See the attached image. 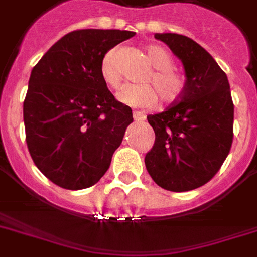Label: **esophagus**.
Wrapping results in <instances>:
<instances>
[{"label":"esophagus","mask_w":257,"mask_h":257,"mask_svg":"<svg viewBox=\"0 0 257 257\" xmlns=\"http://www.w3.org/2000/svg\"><path fill=\"white\" fill-rule=\"evenodd\" d=\"M133 118H135V121H144L145 120V114L144 113L141 112H133Z\"/></svg>","instance_id":"esophagus-1"}]
</instances>
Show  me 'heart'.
Segmentation results:
<instances>
[{"mask_svg":"<svg viewBox=\"0 0 257 257\" xmlns=\"http://www.w3.org/2000/svg\"><path fill=\"white\" fill-rule=\"evenodd\" d=\"M149 62L155 68L145 78L147 84H128L121 88L117 97L121 102L139 109H151L156 106L159 94L163 102L173 104L181 98L187 88V78L173 69V58L167 49L160 45H148L145 48ZM117 49L112 48L104 54L100 64V76L110 88H118L121 74L116 61ZM155 86L153 88L152 85ZM159 93H157V92Z\"/></svg>","mask_w":257,"mask_h":257,"instance_id":"1","label":"heart"}]
</instances>
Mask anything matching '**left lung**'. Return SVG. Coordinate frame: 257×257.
Here are the masks:
<instances>
[{"label": "left lung", "instance_id": "8db88e82", "mask_svg": "<svg viewBox=\"0 0 257 257\" xmlns=\"http://www.w3.org/2000/svg\"><path fill=\"white\" fill-rule=\"evenodd\" d=\"M183 61L187 88L164 112L149 114L155 144L145 167L159 187L187 192L219 172L233 141V101L227 74L189 37L155 34Z\"/></svg>", "mask_w": 257, "mask_h": 257}]
</instances>
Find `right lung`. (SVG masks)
I'll return each instance as SVG.
<instances>
[{
  "label": "right lung",
  "instance_id": "right-lung-1",
  "mask_svg": "<svg viewBox=\"0 0 257 257\" xmlns=\"http://www.w3.org/2000/svg\"><path fill=\"white\" fill-rule=\"evenodd\" d=\"M129 30H73L32 70L24 100L25 140L34 164L56 185L77 191L108 171L132 109L100 76L104 54L135 36Z\"/></svg>",
  "mask_w": 257,
  "mask_h": 257
}]
</instances>
